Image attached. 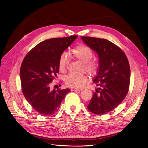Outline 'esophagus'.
<instances>
[{
	"label": "esophagus",
	"mask_w": 148,
	"mask_h": 148,
	"mask_svg": "<svg viewBox=\"0 0 148 148\" xmlns=\"http://www.w3.org/2000/svg\"><path fill=\"white\" fill-rule=\"evenodd\" d=\"M71 90L72 91V92H77V91L82 90V89H77V88H72Z\"/></svg>",
	"instance_id": "1"
}]
</instances>
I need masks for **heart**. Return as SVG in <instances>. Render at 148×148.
<instances>
[{
	"label": "heart",
	"instance_id": "heart-1",
	"mask_svg": "<svg viewBox=\"0 0 148 148\" xmlns=\"http://www.w3.org/2000/svg\"><path fill=\"white\" fill-rule=\"evenodd\" d=\"M71 54L74 58L83 63L85 70L90 74H95L99 67L98 61L92 59L93 55V49L84 45L75 46L71 49ZM69 64V59L65 53L60 55L58 59V67L60 71L64 72ZM88 78L84 74H69L64 78V82L68 86L80 88L86 83Z\"/></svg>",
	"mask_w": 148,
	"mask_h": 148
}]
</instances>
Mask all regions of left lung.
<instances>
[{"instance_id":"8db88e82","label":"left lung","mask_w":148,"mask_h":148,"mask_svg":"<svg viewBox=\"0 0 148 148\" xmlns=\"http://www.w3.org/2000/svg\"><path fill=\"white\" fill-rule=\"evenodd\" d=\"M86 45L99 55V69L93 83L99 86L93 93L88 106L97 115L112 111L123 102L129 90L130 69L123 51L105 39L81 37Z\"/></svg>"}]
</instances>
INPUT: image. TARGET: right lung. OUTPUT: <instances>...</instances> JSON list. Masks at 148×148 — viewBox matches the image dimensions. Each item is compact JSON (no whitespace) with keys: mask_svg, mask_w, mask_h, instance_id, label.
Listing matches in <instances>:
<instances>
[{"mask_svg":"<svg viewBox=\"0 0 148 148\" xmlns=\"http://www.w3.org/2000/svg\"><path fill=\"white\" fill-rule=\"evenodd\" d=\"M77 37L72 36L43 40L27 53L21 63L20 79L25 98L40 115L54 114L70 89H50L59 72L60 56Z\"/></svg>","mask_w":148,"mask_h":148,"instance_id":"add662e5","label":"right lung"}]
</instances>
